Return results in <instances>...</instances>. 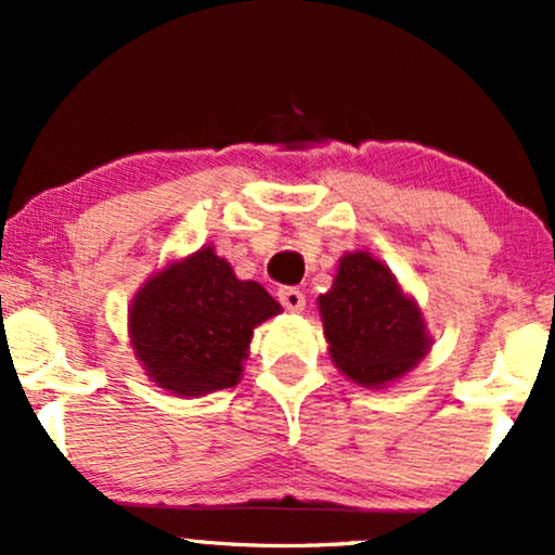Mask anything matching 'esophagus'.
I'll return each mask as SVG.
<instances>
[{"label": "esophagus", "instance_id": "esophagus-1", "mask_svg": "<svg viewBox=\"0 0 555 555\" xmlns=\"http://www.w3.org/2000/svg\"><path fill=\"white\" fill-rule=\"evenodd\" d=\"M278 300H280V304H283L285 309H288L291 313H300V311L306 309V296H304V291L288 288V285L278 291Z\"/></svg>", "mask_w": 555, "mask_h": 555}]
</instances>
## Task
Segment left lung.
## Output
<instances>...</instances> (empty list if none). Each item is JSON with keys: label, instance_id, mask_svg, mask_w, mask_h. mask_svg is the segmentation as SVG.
<instances>
[{"label": "left lung", "instance_id": "1", "mask_svg": "<svg viewBox=\"0 0 555 555\" xmlns=\"http://www.w3.org/2000/svg\"><path fill=\"white\" fill-rule=\"evenodd\" d=\"M330 358L362 388H386L433 347L420 304L371 251H345L332 288L319 296Z\"/></svg>", "mask_w": 555, "mask_h": 555}]
</instances>
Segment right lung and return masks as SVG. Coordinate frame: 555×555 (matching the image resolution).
Segmentation results:
<instances>
[{
    "label": "right lung",
    "instance_id": "add662e5",
    "mask_svg": "<svg viewBox=\"0 0 555 555\" xmlns=\"http://www.w3.org/2000/svg\"><path fill=\"white\" fill-rule=\"evenodd\" d=\"M280 311L262 285L238 280L214 246H201L143 280L128 306V337L149 380L197 399L242 380L255 330Z\"/></svg>",
    "mask_w": 555,
    "mask_h": 555
}]
</instances>
